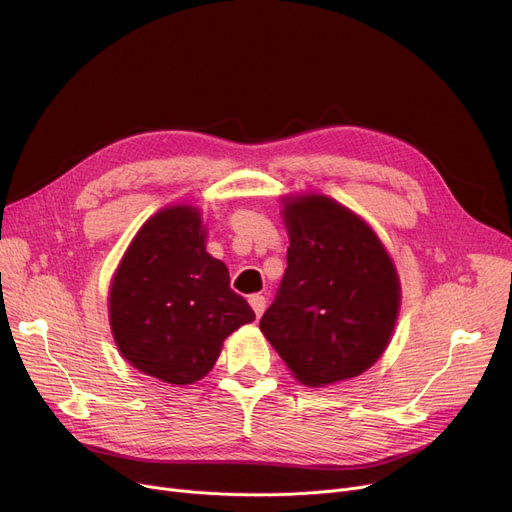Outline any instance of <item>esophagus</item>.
Listing matches in <instances>:
<instances>
[{
  "label": "esophagus",
  "instance_id": "esophagus-1",
  "mask_svg": "<svg viewBox=\"0 0 512 512\" xmlns=\"http://www.w3.org/2000/svg\"><path fill=\"white\" fill-rule=\"evenodd\" d=\"M249 305L253 307L255 315L261 317V313L265 311V297H261V294H251V297H249Z\"/></svg>",
  "mask_w": 512,
  "mask_h": 512
}]
</instances>
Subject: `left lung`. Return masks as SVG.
<instances>
[{
	"instance_id": "left-lung-1",
	"label": "left lung",
	"mask_w": 512,
	"mask_h": 512,
	"mask_svg": "<svg viewBox=\"0 0 512 512\" xmlns=\"http://www.w3.org/2000/svg\"><path fill=\"white\" fill-rule=\"evenodd\" d=\"M286 272L259 328L294 378L328 386L386 351L400 286L375 232L344 205L307 195L284 203Z\"/></svg>"
}]
</instances>
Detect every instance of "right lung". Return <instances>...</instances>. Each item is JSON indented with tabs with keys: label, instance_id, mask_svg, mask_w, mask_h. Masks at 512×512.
<instances>
[{
	"label": "right lung",
	"instance_id": "obj_1",
	"mask_svg": "<svg viewBox=\"0 0 512 512\" xmlns=\"http://www.w3.org/2000/svg\"><path fill=\"white\" fill-rule=\"evenodd\" d=\"M255 319L230 290L228 267L205 251L195 207L161 209L139 230L110 290V324L122 357L166 384H193L222 342Z\"/></svg>",
	"mask_w": 512,
	"mask_h": 512
}]
</instances>
